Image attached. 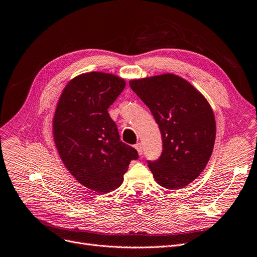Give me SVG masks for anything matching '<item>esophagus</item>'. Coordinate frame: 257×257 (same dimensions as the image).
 Listing matches in <instances>:
<instances>
[{"label": "esophagus", "instance_id": "1", "mask_svg": "<svg viewBox=\"0 0 257 257\" xmlns=\"http://www.w3.org/2000/svg\"><path fill=\"white\" fill-rule=\"evenodd\" d=\"M135 149L137 150V152H138V154H139V155H142V154H143L144 149H143V145H142L141 143H138V144H136V145H135Z\"/></svg>", "mask_w": 257, "mask_h": 257}]
</instances>
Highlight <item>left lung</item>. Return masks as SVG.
Instances as JSON below:
<instances>
[{
  "mask_svg": "<svg viewBox=\"0 0 257 257\" xmlns=\"http://www.w3.org/2000/svg\"><path fill=\"white\" fill-rule=\"evenodd\" d=\"M130 87L149 107L161 131L163 152L148 162L153 178L163 188H184L205 169L213 151L211 106L194 85L172 73L132 79Z\"/></svg>",
  "mask_w": 257,
  "mask_h": 257,
  "instance_id": "8db88e82",
  "label": "left lung"
}]
</instances>
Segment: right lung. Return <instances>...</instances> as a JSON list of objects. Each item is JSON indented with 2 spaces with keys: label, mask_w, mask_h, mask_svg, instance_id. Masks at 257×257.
<instances>
[{
  "label": "right lung",
  "mask_w": 257,
  "mask_h": 257,
  "mask_svg": "<svg viewBox=\"0 0 257 257\" xmlns=\"http://www.w3.org/2000/svg\"><path fill=\"white\" fill-rule=\"evenodd\" d=\"M125 80L109 73L76 76L62 91L52 121L60 158L81 185L108 193L123 182L137 151L120 141L108 108L125 88Z\"/></svg>",
  "instance_id": "right-lung-1"
}]
</instances>
